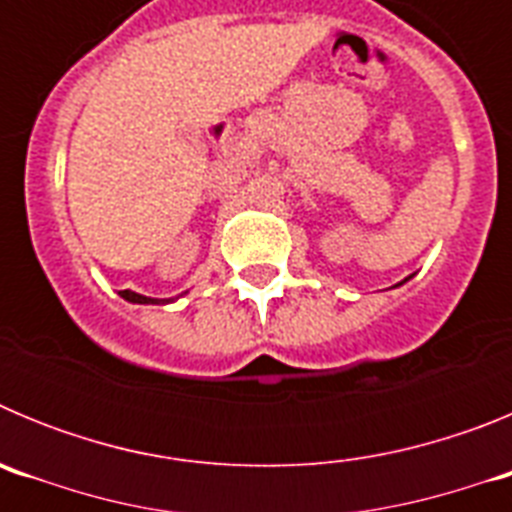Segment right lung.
Wrapping results in <instances>:
<instances>
[{
    "label": "right lung",
    "instance_id": "add662e5",
    "mask_svg": "<svg viewBox=\"0 0 512 512\" xmlns=\"http://www.w3.org/2000/svg\"><path fill=\"white\" fill-rule=\"evenodd\" d=\"M120 297H122V300L135 302V305H156V302H164V300H153V297H143V295H138V292H130V289H122ZM166 302H169V300H166Z\"/></svg>",
    "mask_w": 512,
    "mask_h": 512
}]
</instances>
